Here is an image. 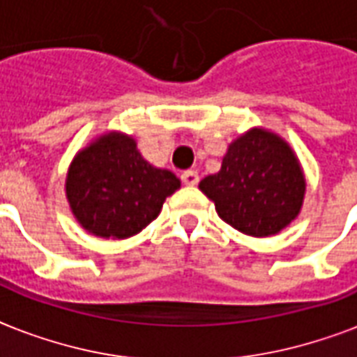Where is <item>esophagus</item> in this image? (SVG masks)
Here are the masks:
<instances>
[{
  "label": "esophagus",
  "instance_id": "obj_1",
  "mask_svg": "<svg viewBox=\"0 0 357 357\" xmlns=\"http://www.w3.org/2000/svg\"><path fill=\"white\" fill-rule=\"evenodd\" d=\"M181 178L184 184L194 186V184H197V181H199V175H197V171H194V169H188V171H184V173H182Z\"/></svg>",
  "mask_w": 357,
  "mask_h": 357
}]
</instances>
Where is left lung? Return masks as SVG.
<instances>
[{"mask_svg":"<svg viewBox=\"0 0 357 357\" xmlns=\"http://www.w3.org/2000/svg\"><path fill=\"white\" fill-rule=\"evenodd\" d=\"M199 190L232 228L266 238L298 215L306 182L285 140L264 129H251L234 140L220 171L205 176Z\"/></svg>","mask_w":357,"mask_h":357,"instance_id":"1","label":"left lung"}]
</instances>
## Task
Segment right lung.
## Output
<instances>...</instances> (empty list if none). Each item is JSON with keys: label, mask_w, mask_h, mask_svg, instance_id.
<instances>
[{"label": "right lung", "mask_w": 357, "mask_h": 357, "mask_svg": "<svg viewBox=\"0 0 357 357\" xmlns=\"http://www.w3.org/2000/svg\"><path fill=\"white\" fill-rule=\"evenodd\" d=\"M181 188L167 169H155L137 142L110 132L77 153L66 178V197L77 222L100 238L125 239L160 215L165 197Z\"/></svg>", "instance_id": "add662e5"}]
</instances>
